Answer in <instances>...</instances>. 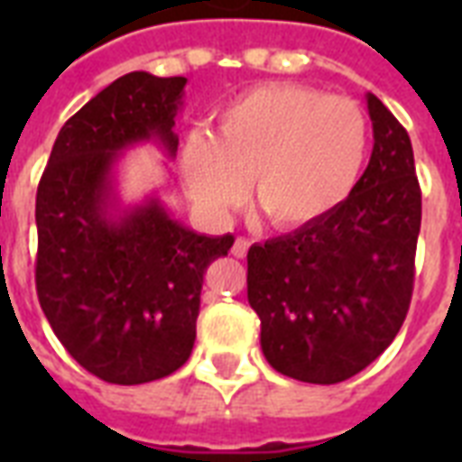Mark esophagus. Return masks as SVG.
Wrapping results in <instances>:
<instances>
[{"instance_id":"34e87169","label":"esophagus","mask_w":462,"mask_h":462,"mask_svg":"<svg viewBox=\"0 0 462 462\" xmlns=\"http://www.w3.org/2000/svg\"><path fill=\"white\" fill-rule=\"evenodd\" d=\"M249 246H252V239L237 237L235 239V245H232V254H235L237 259H245L246 252H249Z\"/></svg>"}]
</instances>
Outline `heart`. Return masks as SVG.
Here are the masks:
<instances>
[{
    "label": "heart",
    "instance_id": "1",
    "mask_svg": "<svg viewBox=\"0 0 462 462\" xmlns=\"http://www.w3.org/2000/svg\"><path fill=\"white\" fill-rule=\"evenodd\" d=\"M369 151V122L350 97L297 83H268L217 112L210 134L181 151L189 196L210 216L254 199L278 227H307L330 216L357 184Z\"/></svg>",
    "mask_w": 462,
    "mask_h": 462
}]
</instances>
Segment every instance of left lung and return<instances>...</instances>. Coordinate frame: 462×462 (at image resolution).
I'll return each instance as SVG.
<instances>
[{
	"label": "left lung",
	"mask_w": 462,
	"mask_h": 462,
	"mask_svg": "<svg viewBox=\"0 0 462 462\" xmlns=\"http://www.w3.org/2000/svg\"><path fill=\"white\" fill-rule=\"evenodd\" d=\"M374 148L330 216L246 254V300L275 372L337 383L369 366L408 314L422 194L408 132L366 93Z\"/></svg>",
	"instance_id": "8db88e82"
}]
</instances>
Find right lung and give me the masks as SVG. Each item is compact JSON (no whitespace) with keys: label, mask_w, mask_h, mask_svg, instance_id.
<instances>
[{"label":"right lung","mask_w":462,"mask_h":462,"mask_svg":"<svg viewBox=\"0 0 462 462\" xmlns=\"http://www.w3.org/2000/svg\"><path fill=\"white\" fill-rule=\"evenodd\" d=\"M184 76H119L61 126L35 199L40 307L71 357L119 386L177 372L191 355L203 273L230 252L170 216L158 191L119 194L129 148L177 155Z\"/></svg>","instance_id":"obj_1"}]
</instances>
